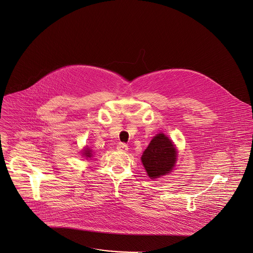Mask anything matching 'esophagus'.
<instances>
[{
    "label": "esophagus",
    "instance_id": "esophagus-1",
    "mask_svg": "<svg viewBox=\"0 0 253 253\" xmlns=\"http://www.w3.org/2000/svg\"><path fill=\"white\" fill-rule=\"evenodd\" d=\"M117 150L120 152H127L128 151V146L124 143H119L117 145Z\"/></svg>",
    "mask_w": 253,
    "mask_h": 253
}]
</instances>
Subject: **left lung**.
<instances>
[{
  "label": "left lung",
  "instance_id": "left-lung-1",
  "mask_svg": "<svg viewBox=\"0 0 253 253\" xmlns=\"http://www.w3.org/2000/svg\"><path fill=\"white\" fill-rule=\"evenodd\" d=\"M177 159V151L173 143L164 134L156 135L142 155V162L152 179L169 173Z\"/></svg>",
  "mask_w": 253,
  "mask_h": 253
}]
</instances>
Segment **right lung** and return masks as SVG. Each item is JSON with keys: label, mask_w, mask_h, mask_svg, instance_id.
Returning <instances> with one entry per match:
<instances>
[{"label": "right lung", "mask_w": 253, "mask_h": 253, "mask_svg": "<svg viewBox=\"0 0 253 253\" xmlns=\"http://www.w3.org/2000/svg\"><path fill=\"white\" fill-rule=\"evenodd\" d=\"M91 152H91L89 149H86V150L84 151V152H83V154H84L86 157H91V155H92Z\"/></svg>", "instance_id": "obj_1"}]
</instances>
